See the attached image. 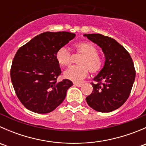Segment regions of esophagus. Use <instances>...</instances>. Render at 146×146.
I'll return each instance as SVG.
<instances>
[{"label":"esophagus","mask_w":146,"mask_h":146,"mask_svg":"<svg viewBox=\"0 0 146 146\" xmlns=\"http://www.w3.org/2000/svg\"><path fill=\"white\" fill-rule=\"evenodd\" d=\"M74 85L75 86H77V87H81L82 85V84L78 83V82H74Z\"/></svg>","instance_id":"1"}]
</instances>
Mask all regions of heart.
Segmentation results:
<instances>
[{
    "label": "heart",
    "instance_id": "obj_1",
    "mask_svg": "<svg viewBox=\"0 0 146 146\" xmlns=\"http://www.w3.org/2000/svg\"><path fill=\"white\" fill-rule=\"evenodd\" d=\"M78 53L82 54L78 66H73L65 70L64 76L74 82H80L88 76L89 70L91 73L100 71L103 67V60L98 54L97 46L92 43L83 42L75 45ZM56 58L61 66H69L72 61V56L66 47L58 48L56 54Z\"/></svg>",
    "mask_w": 146,
    "mask_h": 146
}]
</instances>
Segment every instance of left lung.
<instances>
[{
  "mask_svg": "<svg viewBox=\"0 0 146 146\" xmlns=\"http://www.w3.org/2000/svg\"><path fill=\"white\" fill-rule=\"evenodd\" d=\"M102 48L105 56L103 68L94 78L92 92L86 98L88 105L100 112H110L127 100L136 77L129 53L115 39L100 34L84 35Z\"/></svg>",
  "mask_w": 146,
  "mask_h": 146,
  "instance_id": "8db88e82",
  "label": "left lung"
}]
</instances>
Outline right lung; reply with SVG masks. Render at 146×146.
I'll use <instances>...</instances> for the list:
<instances>
[{"label": "right lung", "mask_w": 146, "mask_h": 146, "mask_svg": "<svg viewBox=\"0 0 146 146\" xmlns=\"http://www.w3.org/2000/svg\"><path fill=\"white\" fill-rule=\"evenodd\" d=\"M75 36L68 32H46L17 50L10 78L16 95L27 110L46 114L64 100L73 82L68 79L57 81L61 70L56 54Z\"/></svg>", "instance_id": "add662e5"}]
</instances>
